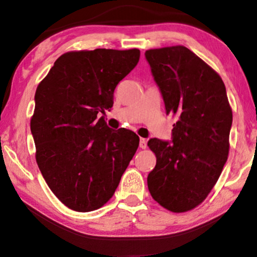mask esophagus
Returning a JSON list of instances; mask_svg holds the SVG:
<instances>
[{
	"mask_svg": "<svg viewBox=\"0 0 257 257\" xmlns=\"http://www.w3.org/2000/svg\"><path fill=\"white\" fill-rule=\"evenodd\" d=\"M139 146H140V149H146V147H147V140L145 138H140Z\"/></svg>",
	"mask_w": 257,
	"mask_h": 257,
	"instance_id": "esophagus-1",
	"label": "esophagus"
}]
</instances>
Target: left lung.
I'll use <instances>...</instances> for the list:
<instances>
[{
  "label": "left lung",
  "instance_id": "1",
  "mask_svg": "<svg viewBox=\"0 0 257 257\" xmlns=\"http://www.w3.org/2000/svg\"><path fill=\"white\" fill-rule=\"evenodd\" d=\"M167 114L172 140L147 145L157 165L147 177L152 198L174 213L195 208L216 184L229 152L233 113L221 77L182 45L145 52Z\"/></svg>",
  "mask_w": 257,
  "mask_h": 257
}]
</instances>
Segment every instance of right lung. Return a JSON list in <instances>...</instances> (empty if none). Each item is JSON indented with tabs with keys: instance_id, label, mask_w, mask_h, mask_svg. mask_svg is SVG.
<instances>
[{
	"instance_id": "1",
	"label": "right lung",
	"mask_w": 257,
	"mask_h": 257,
	"mask_svg": "<svg viewBox=\"0 0 257 257\" xmlns=\"http://www.w3.org/2000/svg\"><path fill=\"white\" fill-rule=\"evenodd\" d=\"M140 51L96 49L62 55L37 86L30 121L36 161L52 193L70 209L91 212L114 194L139 137L112 130L99 112L138 64Z\"/></svg>"
}]
</instances>
